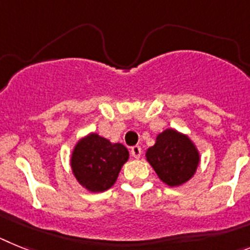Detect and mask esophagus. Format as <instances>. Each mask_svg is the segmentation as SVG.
Returning a JSON list of instances; mask_svg holds the SVG:
<instances>
[{
	"mask_svg": "<svg viewBox=\"0 0 250 250\" xmlns=\"http://www.w3.org/2000/svg\"><path fill=\"white\" fill-rule=\"evenodd\" d=\"M131 155H132V157H134V158H140L141 155H142V149H141V147L140 146L132 147Z\"/></svg>",
	"mask_w": 250,
	"mask_h": 250,
	"instance_id": "34e87169",
	"label": "esophagus"
}]
</instances>
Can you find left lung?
<instances>
[{
	"mask_svg": "<svg viewBox=\"0 0 250 250\" xmlns=\"http://www.w3.org/2000/svg\"><path fill=\"white\" fill-rule=\"evenodd\" d=\"M146 160L164 184L177 188L194 177L201 157L188 134L166 128L146 151Z\"/></svg>",
	"mask_w": 250,
	"mask_h": 250,
	"instance_id": "obj_1",
	"label": "left lung"
}]
</instances>
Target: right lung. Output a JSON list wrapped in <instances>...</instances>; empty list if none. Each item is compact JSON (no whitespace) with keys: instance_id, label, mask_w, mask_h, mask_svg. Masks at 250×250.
<instances>
[{"instance_id":"add662e5","label":"right lung","mask_w":250,"mask_h":250,"mask_svg":"<svg viewBox=\"0 0 250 250\" xmlns=\"http://www.w3.org/2000/svg\"><path fill=\"white\" fill-rule=\"evenodd\" d=\"M129 152L122 143H113L95 132L80 138L70 156V167L79 185L90 192H103L117 181Z\"/></svg>"}]
</instances>
